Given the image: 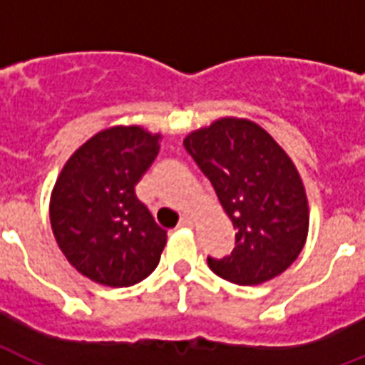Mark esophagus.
<instances>
[{
  "label": "esophagus",
  "instance_id": "obj_1",
  "mask_svg": "<svg viewBox=\"0 0 365 365\" xmlns=\"http://www.w3.org/2000/svg\"><path fill=\"white\" fill-rule=\"evenodd\" d=\"M195 220L189 214H185V216H182V220H180V227H193Z\"/></svg>",
  "mask_w": 365,
  "mask_h": 365
}]
</instances>
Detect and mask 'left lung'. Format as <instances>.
<instances>
[{"instance_id":"1","label":"left lung","mask_w":365,"mask_h":365,"mask_svg":"<svg viewBox=\"0 0 365 365\" xmlns=\"http://www.w3.org/2000/svg\"><path fill=\"white\" fill-rule=\"evenodd\" d=\"M183 145L237 229L231 255L208 257V267L240 286L282 274L309 233L307 191L289 155L265 128L239 117L189 132Z\"/></svg>"}]
</instances>
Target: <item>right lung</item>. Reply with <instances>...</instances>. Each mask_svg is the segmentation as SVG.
Listing matches in <instances>:
<instances>
[{
    "mask_svg": "<svg viewBox=\"0 0 365 365\" xmlns=\"http://www.w3.org/2000/svg\"><path fill=\"white\" fill-rule=\"evenodd\" d=\"M160 134L111 126L76 149L51 193V227L66 259L83 277L126 288L159 265L166 231L136 197L159 153Z\"/></svg>",
    "mask_w": 365,
    "mask_h": 365,
    "instance_id": "1",
    "label": "right lung"
}]
</instances>
